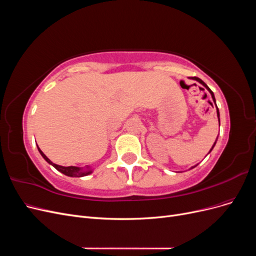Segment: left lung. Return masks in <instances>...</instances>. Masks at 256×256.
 I'll list each match as a JSON object with an SVG mask.
<instances>
[{"label":"left lung","instance_id":"left-lung-1","mask_svg":"<svg viewBox=\"0 0 256 256\" xmlns=\"http://www.w3.org/2000/svg\"><path fill=\"white\" fill-rule=\"evenodd\" d=\"M192 79L193 80H196L198 82H200V84H202V85H204V86L208 90V92H210V95H212V100H214V104H216V99H214V92H212V90H210V88H209L208 86H207V84L205 83V82H203L202 80H200V78H196V76H192ZM216 115H218V120H219V125H220V114H219V109H218V108H216ZM216 142H214V144L212 145V150H209V152H210L212 150V148H214V145H216ZM193 168H194V166H193Z\"/></svg>","mask_w":256,"mask_h":256}]
</instances>
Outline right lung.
I'll return each mask as SVG.
<instances>
[{
	"label": "right lung",
	"instance_id": "obj_1",
	"mask_svg": "<svg viewBox=\"0 0 256 256\" xmlns=\"http://www.w3.org/2000/svg\"><path fill=\"white\" fill-rule=\"evenodd\" d=\"M37 148H38V150H40V154L42 156V158H44L46 161H47L49 164L53 166L54 168H56L58 170V171H60V173H63V174H65V175H67V176H70V177H82V176H86V175H88V174L92 173V170H90L88 166L86 170H83V168H78V166H62L53 164V162L40 150V147L37 146Z\"/></svg>",
	"mask_w": 256,
	"mask_h": 256
}]
</instances>
